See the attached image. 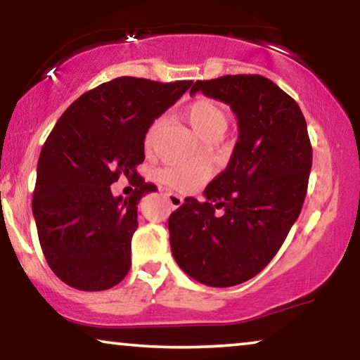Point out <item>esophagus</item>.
<instances>
[{
    "label": "esophagus",
    "instance_id": "esophagus-1",
    "mask_svg": "<svg viewBox=\"0 0 360 360\" xmlns=\"http://www.w3.org/2000/svg\"><path fill=\"white\" fill-rule=\"evenodd\" d=\"M165 196H167V198H169V203H170L172 208H175V210H176V208H180L181 203H184V198H181L180 195L172 193V191H167Z\"/></svg>",
    "mask_w": 360,
    "mask_h": 360
}]
</instances>
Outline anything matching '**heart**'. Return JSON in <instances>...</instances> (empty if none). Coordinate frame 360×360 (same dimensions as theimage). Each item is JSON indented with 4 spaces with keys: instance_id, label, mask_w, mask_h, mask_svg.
<instances>
[{
    "instance_id": "1",
    "label": "heart",
    "mask_w": 360,
    "mask_h": 360,
    "mask_svg": "<svg viewBox=\"0 0 360 360\" xmlns=\"http://www.w3.org/2000/svg\"><path fill=\"white\" fill-rule=\"evenodd\" d=\"M185 117L188 124L193 127V131L198 134L201 139H219L228 129V115L221 108L218 103L206 100V98H200L191 103V105L185 110ZM162 122L160 120H155L152 124L147 127L144 136V149L146 152H150L154 149L157 136H159ZM210 176V169L203 164H184V165H174L169 167L162 172V180L172 188L190 191L198 186L200 184Z\"/></svg>"
}]
</instances>
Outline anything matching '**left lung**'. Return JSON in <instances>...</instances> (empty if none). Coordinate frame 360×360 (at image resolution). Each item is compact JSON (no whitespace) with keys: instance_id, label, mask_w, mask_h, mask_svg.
<instances>
[{"instance_id":"8db88e82","label":"left lung","mask_w":360,"mask_h":360,"mask_svg":"<svg viewBox=\"0 0 360 360\" xmlns=\"http://www.w3.org/2000/svg\"><path fill=\"white\" fill-rule=\"evenodd\" d=\"M226 103L239 139L205 201L185 198L169 218L170 248L186 275L208 287L248 282L275 257L302 211L313 150L297 101L260 75L195 82L190 95ZM223 207V215H214Z\"/></svg>"}]
</instances>
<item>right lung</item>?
<instances>
[{"label":"right lung","mask_w":360,"mask_h":360,"mask_svg":"<svg viewBox=\"0 0 360 360\" xmlns=\"http://www.w3.org/2000/svg\"><path fill=\"white\" fill-rule=\"evenodd\" d=\"M193 82L120 77L83 93L49 134L32 198L44 257L62 282L83 292L115 287L131 269L137 203L154 185L136 172L147 127ZM124 174L136 195L112 197Z\"/></svg>","instance_id":"add662e5"}]
</instances>
